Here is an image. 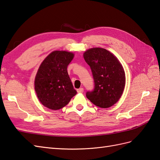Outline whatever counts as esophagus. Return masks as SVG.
I'll return each mask as SVG.
<instances>
[{
	"label": "esophagus",
	"mask_w": 160,
	"mask_h": 160,
	"mask_svg": "<svg viewBox=\"0 0 160 160\" xmlns=\"http://www.w3.org/2000/svg\"><path fill=\"white\" fill-rule=\"evenodd\" d=\"M77 92H78L79 93H83V88H79V89H77Z\"/></svg>",
	"instance_id": "34e87169"
}]
</instances>
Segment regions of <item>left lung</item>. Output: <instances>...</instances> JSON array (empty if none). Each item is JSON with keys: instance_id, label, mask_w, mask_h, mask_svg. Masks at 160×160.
Returning <instances> with one entry per match:
<instances>
[{"instance_id": "obj_1", "label": "left lung", "mask_w": 160, "mask_h": 160, "mask_svg": "<svg viewBox=\"0 0 160 160\" xmlns=\"http://www.w3.org/2000/svg\"><path fill=\"white\" fill-rule=\"evenodd\" d=\"M85 62L93 73L95 89L86 96L101 108H109L122 97L125 86V74L119 59L103 48L94 47L83 53Z\"/></svg>"}]
</instances>
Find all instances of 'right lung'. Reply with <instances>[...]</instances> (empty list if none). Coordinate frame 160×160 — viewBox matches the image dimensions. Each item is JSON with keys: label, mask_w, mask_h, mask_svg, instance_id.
Listing matches in <instances>:
<instances>
[{"label": "right lung", "mask_w": 160, "mask_h": 160, "mask_svg": "<svg viewBox=\"0 0 160 160\" xmlns=\"http://www.w3.org/2000/svg\"><path fill=\"white\" fill-rule=\"evenodd\" d=\"M73 52H51L40 65L35 78V89L40 103L51 110H59L77 94L67 72Z\"/></svg>", "instance_id": "1"}]
</instances>
